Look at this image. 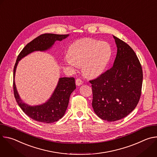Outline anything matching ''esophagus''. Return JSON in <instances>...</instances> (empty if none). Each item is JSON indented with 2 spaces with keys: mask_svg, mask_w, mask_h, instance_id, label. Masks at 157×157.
<instances>
[{
  "mask_svg": "<svg viewBox=\"0 0 157 157\" xmlns=\"http://www.w3.org/2000/svg\"><path fill=\"white\" fill-rule=\"evenodd\" d=\"M82 83H83V81H82V79H81L80 78L76 79V84L77 86H80V85H81Z\"/></svg>",
  "mask_w": 157,
  "mask_h": 157,
  "instance_id": "obj_1",
  "label": "esophagus"
}]
</instances>
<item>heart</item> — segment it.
<instances>
[{"instance_id":"1","label":"heart","mask_w":157,"mask_h":157,"mask_svg":"<svg viewBox=\"0 0 157 157\" xmlns=\"http://www.w3.org/2000/svg\"><path fill=\"white\" fill-rule=\"evenodd\" d=\"M111 55L112 49L109 43L92 38H83L71 44L67 62L73 66H82L85 76L93 78L103 73Z\"/></svg>"}]
</instances>
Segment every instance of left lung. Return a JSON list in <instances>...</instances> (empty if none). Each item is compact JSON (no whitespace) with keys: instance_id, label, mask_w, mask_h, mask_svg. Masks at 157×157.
<instances>
[{"instance_id":"left-lung-1","label":"left lung","mask_w":157,"mask_h":157,"mask_svg":"<svg viewBox=\"0 0 157 157\" xmlns=\"http://www.w3.org/2000/svg\"><path fill=\"white\" fill-rule=\"evenodd\" d=\"M117 47L114 64L92 84V106L102 120L113 122L124 118L135 109L141 96L143 71L135 52L113 36Z\"/></svg>"}]
</instances>
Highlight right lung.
<instances>
[{"instance_id":"add662e5","label":"right lung","mask_w":157,"mask_h":157,"mask_svg":"<svg viewBox=\"0 0 157 157\" xmlns=\"http://www.w3.org/2000/svg\"><path fill=\"white\" fill-rule=\"evenodd\" d=\"M68 35L44 33L33 39L23 48L17 56L13 68V88L15 100L24 113L30 118L43 123H53L63 117L68 105L70 96L76 89L75 79L71 78H61L50 100L42 105L29 106L20 99L14 82V76L18 62L22 58L34 51H44L50 48L56 40L61 41Z\"/></svg>"}]
</instances>
